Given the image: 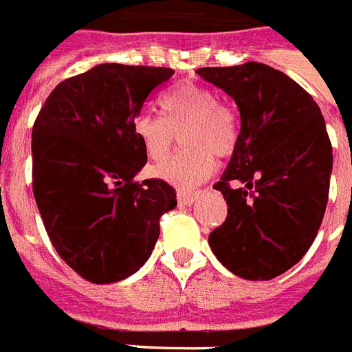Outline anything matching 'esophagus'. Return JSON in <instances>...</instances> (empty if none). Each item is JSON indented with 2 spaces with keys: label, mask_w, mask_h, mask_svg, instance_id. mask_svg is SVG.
<instances>
[{
  "label": "esophagus",
  "mask_w": 352,
  "mask_h": 352,
  "mask_svg": "<svg viewBox=\"0 0 352 352\" xmlns=\"http://www.w3.org/2000/svg\"><path fill=\"white\" fill-rule=\"evenodd\" d=\"M195 200H197V192H187V191L178 192L179 206H191L195 204Z\"/></svg>",
  "instance_id": "obj_1"
}]
</instances>
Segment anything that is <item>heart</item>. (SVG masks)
<instances>
[{"mask_svg": "<svg viewBox=\"0 0 352 352\" xmlns=\"http://www.w3.org/2000/svg\"><path fill=\"white\" fill-rule=\"evenodd\" d=\"M160 107L163 116L142 111L133 118V133L144 154L154 163H163L173 154L178 135L186 150L157 166L155 176L186 189L202 184L213 173L215 157H228L236 150V111L197 83L170 87L160 98Z\"/></svg>", "mask_w": 352, "mask_h": 352, "instance_id": "heart-1", "label": "heart"}]
</instances>
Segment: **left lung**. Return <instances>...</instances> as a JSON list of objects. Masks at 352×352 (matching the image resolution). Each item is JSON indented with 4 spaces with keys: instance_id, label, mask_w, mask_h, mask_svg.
<instances>
[{
    "instance_id": "left-lung-1",
    "label": "left lung",
    "mask_w": 352,
    "mask_h": 352,
    "mask_svg": "<svg viewBox=\"0 0 352 352\" xmlns=\"http://www.w3.org/2000/svg\"><path fill=\"white\" fill-rule=\"evenodd\" d=\"M234 98L237 146L215 189L228 215L210 247L228 271L271 280L308 252L329 202L332 144L316 100L263 63L197 70Z\"/></svg>"
}]
</instances>
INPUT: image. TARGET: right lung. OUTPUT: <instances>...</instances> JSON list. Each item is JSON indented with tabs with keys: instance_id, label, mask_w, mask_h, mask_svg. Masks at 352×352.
I'll list each match as a JSON object with an SVG mask.
<instances>
[{
	"instance_id": "1",
	"label": "right lung",
	"mask_w": 352,
	"mask_h": 352,
	"mask_svg": "<svg viewBox=\"0 0 352 352\" xmlns=\"http://www.w3.org/2000/svg\"><path fill=\"white\" fill-rule=\"evenodd\" d=\"M174 74L107 63L60 81L33 124V195L57 254L81 278L113 284L139 271L176 191L137 182L146 154L133 118Z\"/></svg>"
}]
</instances>
